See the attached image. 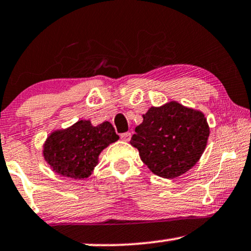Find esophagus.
<instances>
[{
    "label": "esophagus",
    "mask_w": 251,
    "mask_h": 251,
    "mask_svg": "<svg viewBox=\"0 0 251 251\" xmlns=\"http://www.w3.org/2000/svg\"><path fill=\"white\" fill-rule=\"evenodd\" d=\"M131 136H132V134L129 132H126V133H122V134H120V139H122V140H124V141H129L131 140Z\"/></svg>",
    "instance_id": "obj_1"
}]
</instances>
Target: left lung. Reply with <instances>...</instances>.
Listing matches in <instances>:
<instances>
[{"label": "left lung", "mask_w": 251, "mask_h": 251, "mask_svg": "<svg viewBox=\"0 0 251 251\" xmlns=\"http://www.w3.org/2000/svg\"><path fill=\"white\" fill-rule=\"evenodd\" d=\"M135 127L131 145L155 175L175 178L198 162L207 144L210 127L204 113L169 102L151 106Z\"/></svg>", "instance_id": "obj_1"}]
</instances>
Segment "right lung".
<instances>
[{
	"mask_svg": "<svg viewBox=\"0 0 251 251\" xmlns=\"http://www.w3.org/2000/svg\"><path fill=\"white\" fill-rule=\"evenodd\" d=\"M118 139L109 122L93 126L90 120H78L71 127L50 133L44 144V158L61 176L87 178L97 166L100 151Z\"/></svg>",
	"mask_w": 251,
	"mask_h": 251,
	"instance_id": "obj_1",
	"label": "right lung"
}]
</instances>
